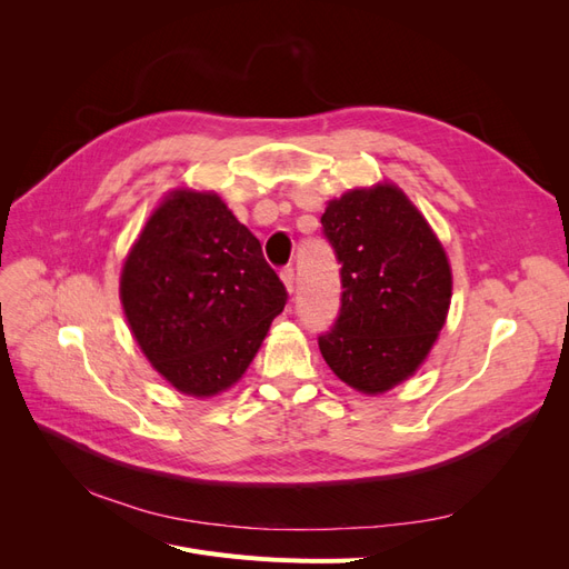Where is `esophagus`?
<instances>
[{"label":"esophagus","mask_w":569,"mask_h":569,"mask_svg":"<svg viewBox=\"0 0 569 569\" xmlns=\"http://www.w3.org/2000/svg\"><path fill=\"white\" fill-rule=\"evenodd\" d=\"M280 278H282V282H284V289L291 295V291H295V270L284 268V270L280 272Z\"/></svg>","instance_id":"esophagus-1"}]
</instances>
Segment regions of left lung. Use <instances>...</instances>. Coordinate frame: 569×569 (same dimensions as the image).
<instances>
[{
    "label": "left lung",
    "mask_w": 569,
    "mask_h": 569,
    "mask_svg": "<svg viewBox=\"0 0 569 569\" xmlns=\"http://www.w3.org/2000/svg\"><path fill=\"white\" fill-rule=\"evenodd\" d=\"M320 222L343 287L320 353L343 385L387 393L418 372L449 318V256L418 206L387 180L330 199Z\"/></svg>",
    "instance_id": "8db88e82"
}]
</instances>
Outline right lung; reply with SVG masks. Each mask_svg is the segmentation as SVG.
Masks as SVG:
<instances>
[{
    "mask_svg": "<svg viewBox=\"0 0 569 569\" xmlns=\"http://www.w3.org/2000/svg\"><path fill=\"white\" fill-rule=\"evenodd\" d=\"M118 295L151 368L194 399L242 380L287 301L251 230L213 189L192 187L170 189L151 211Z\"/></svg>",
    "mask_w": 569,
    "mask_h": 569,
    "instance_id": "right-lung-1",
    "label": "right lung"
}]
</instances>
